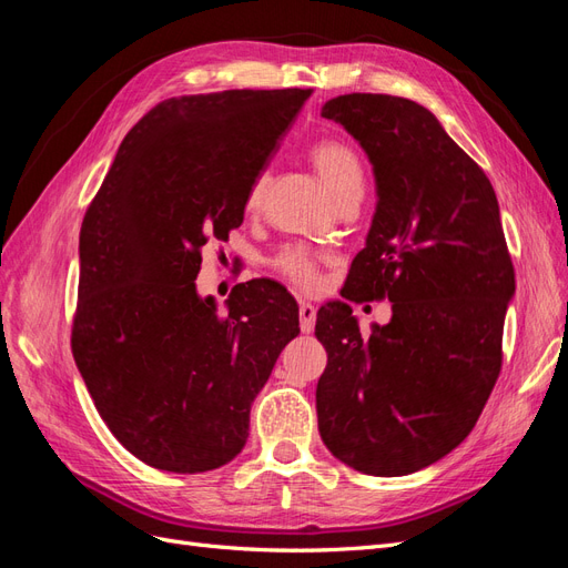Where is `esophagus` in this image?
I'll return each instance as SVG.
<instances>
[{
  "label": "esophagus",
  "instance_id": "34e87169",
  "mask_svg": "<svg viewBox=\"0 0 568 568\" xmlns=\"http://www.w3.org/2000/svg\"><path fill=\"white\" fill-rule=\"evenodd\" d=\"M298 320H301V332L303 334H311L315 329V320H317L315 305L301 301V305H298Z\"/></svg>",
  "mask_w": 568,
  "mask_h": 568
}]
</instances>
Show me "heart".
<instances>
[{
	"label": "heart",
	"mask_w": 568,
	"mask_h": 568,
	"mask_svg": "<svg viewBox=\"0 0 568 568\" xmlns=\"http://www.w3.org/2000/svg\"><path fill=\"white\" fill-rule=\"evenodd\" d=\"M311 161L320 173V178L324 180V184L329 186V192L334 194L336 201L351 192H363V184H365L363 161H359L355 149L348 142L336 140V136H324V140L311 146ZM265 186H267V173H257L251 180L246 189V199H244L246 211L261 209ZM317 263H320L317 255L307 248L284 246L277 255L272 257L270 265L298 288H313L317 284Z\"/></svg>",
	"instance_id": "heart-1"
}]
</instances>
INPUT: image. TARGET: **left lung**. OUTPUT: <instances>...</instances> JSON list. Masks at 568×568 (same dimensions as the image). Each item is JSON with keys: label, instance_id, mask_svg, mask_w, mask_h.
Masks as SVG:
<instances>
[{"label": "left lung", "instance_id": "obj_1", "mask_svg": "<svg viewBox=\"0 0 568 568\" xmlns=\"http://www.w3.org/2000/svg\"><path fill=\"white\" fill-rule=\"evenodd\" d=\"M322 115L367 151L379 196L341 296L388 298L393 317L363 334L348 303L320 307V436L357 471L405 476L455 450L484 412L514 265L490 180L432 111L355 92Z\"/></svg>", "mask_w": 568, "mask_h": 568}]
</instances>
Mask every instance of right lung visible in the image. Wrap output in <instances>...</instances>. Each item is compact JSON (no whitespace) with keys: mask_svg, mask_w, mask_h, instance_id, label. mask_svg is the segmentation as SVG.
Returning a JSON list of instances; mask_svg holds the SVG:
<instances>
[{"mask_svg":"<svg viewBox=\"0 0 568 568\" xmlns=\"http://www.w3.org/2000/svg\"><path fill=\"white\" fill-rule=\"evenodd\" d=\"M313 90H225L153 106L120 144L80 230L71 348L94 407L136 459L211 471L248 438L251 403L298 305L270 280L227 313L199 298L201 248L244 222L251 180Z\"/></svg>","mask_w":568,"mask_h":568,"instance_id":"right-lung-1","label":"right lung"}]
</instances>
